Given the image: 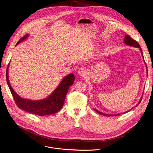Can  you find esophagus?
<instances>
[{"label":"esophagus","mask_w":153,"mask_h":153,"mask_svg":"<svg viewBox=\"0 0 153 153\" xmlns=\"http://www.w3.org/2000/svg\"><path fill=\"white\" fill-rule=\"evenodd\" d=\"M78 75L81 77H84L87 74V71L85 68H80L78 70Z\"/></svg>","instance_id":"34e87169"}]
</instances>
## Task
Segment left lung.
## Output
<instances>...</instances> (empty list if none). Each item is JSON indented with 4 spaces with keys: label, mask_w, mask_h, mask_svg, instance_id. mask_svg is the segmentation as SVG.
Wrapping results in <instances>:
<instances>
[{
    "label": "left lung",
    "mask_w": 153,
    "mask_h": 153,
    "mask_svg": "<svg viewBox=\"0 0 153 153\" xmlns=\"http://www.w3.org/2000/svg\"><path fill=\"white\" fill-rule=\"evenodd\" d=\"M124 43L126 44H127V45H130V46H131V47H137V48H140V51H141V54H142V56H143V53H142V50H141V47H140V45H139V44L136 41V40H134L133 39H131L128 35H126L125 36V38L124 39ZM143 61H145V59H144V58H143ZM145 65H146V63H145ZM146 69H147V66H146ZM147 71H148V70H147ZM148 75V74H147ZM142 97H143V95H142ZM141 100H142V97L140 98V101H139V102L138 103V104L135 106V107H137L139 104H140V103L141 102ZM135 107H134V108H132L131 109H130L129 111H130V110H131L132 109H134ZM94 110L95 111H97L98 113H99V114H101V115H103V116H108V117H110V116H119V115H120V114H125V113H127V112H128L129 111H126V112H124V113H120V114H105V113H101V112H100V111H98L97 109H94Z\"/></svg>",
    "instance_id": "obj_1"
}]
</instances>
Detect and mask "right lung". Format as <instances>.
<instances>
[{"mask_svg":"<svg viewBox=\"0 0 153 153\" xmlns=\"http://www.w3.org/2000/svg\"><path fill=\"white\" fill-rule=\"evenodd\" d=\"M29 37L28 34L22 37L17 42V45ZM8 65L6 71V79L8 87L11 91L16 105L22 110L39 116L53 114L59 111L63 106L69 88L74 82V76L69 74L61 81L53 92L47 98L41 100H30L20 97L13 89L8 79Z\"/></svg>","mask_w":153,"mask_h":153,"instance_id":"1","label":"right lung"}]
</instances>
